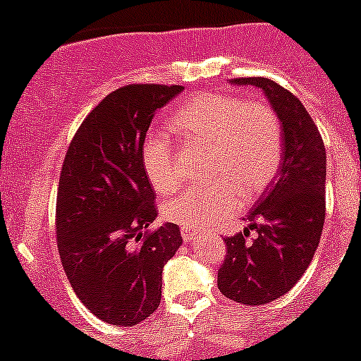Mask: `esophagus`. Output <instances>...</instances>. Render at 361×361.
I'll use <instances>...</instances> for the list:
<instances>
[{"label": "esophagus", "instance_id": "esophagus-1", "mask_svg": "<svg viewBox=\"0 0 361 361\" xmlns=\"http://www.w3.org/2000/svg\"><path fill=\"white\" fill-rule=\"evenodd\" d=\"M195 235H197V233H195V231L190 229V227H181V238L185 239V243L193 241Z\"/></svg>", "mask_w": 361, "mask_h": 361}]
</instances>
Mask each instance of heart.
Listing matches in <instances>:
<instances>
[{
    "label": "heart",
    "instance_id": "obj_1",
    "mask_svg": "<svg viewBox=\"0 0 361 361\" xmlns=\"http://www.w3.org/2000/svg\"><path fill=\"white\" fill-rule=\"evenodd\" d=\"M173 128L186 140L210 147L209 186H190L164 202L169 222L190 229L214 227L234 215L241 200L251 202L270 186L283 156L279 115L263 102H244L224 93H202L173 115ZM142 166L157 193L180 185L171 144L149 135L142 144Z\"/></svg>",
    "mask_w": 361,
    "mask_h": 361
}]
</instances>
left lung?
Instances as JSON below:
<instances>
[{"label":"left lung","instance_id":"left-lung-1","mask_svg":"<svg viewBox=\"0 0 361 361\" xmlns=\"http://www.w3.org/2000/svg\"><path fill=\"white\" fill-rule=\"evenodd\" d=\"M256 86L279 115L283 156L276 180L246 215L243 233L226 238L219 290L244 305H263L290 292L314 258L326 217V149L295 94L268 78H235ZM259 235L251 242L249 231Z\"/></svg>","mask_w":361,"mask_h":361}]
</instances>
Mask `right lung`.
Masks as SVG:
<instances>
[{
	"label": "right lung",
	"mask_w": 361,
	"mask_h": 361,
	"mask_svg": "<svg viewBox=\"0 0 361 361\" xmlns=\"http://www.w3.org/2000/svg\"><path fill=\"white\" fill-rule=\"evenodd\" d=\"M183 86L127 85L90 111L66 152L56 207L57 247L78 299L102 321L135 326L161 302L163 268L180 227L157 217L142 144L157 109Z\"/></svg>",
	"instance_id": "obj_1"
}]
</instances>
